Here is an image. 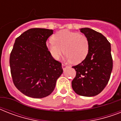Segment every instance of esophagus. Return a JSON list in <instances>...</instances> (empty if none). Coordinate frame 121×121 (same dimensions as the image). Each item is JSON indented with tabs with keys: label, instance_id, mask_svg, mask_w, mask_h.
I'll return each instance as SVG.
<instances>
[{
	"label": "esophagus",
	"instance_id": "obj_1",
	"mask_svg": "<svg viewBox=\"0 0 121 121\" xmlns=\"http://www.w3.org/2000/svg\"><path fill=\"white\" fill-rule=\"evenodd\" d=\"M61 66H62V68H63V70H65V69H66V68H67V66H66V65L62 64V65H61Z\"/></svg>",
	"mask_w": 121,
	"mask_h": 121
}]
</instances>
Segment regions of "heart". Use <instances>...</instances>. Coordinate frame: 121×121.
I'll return each mask as SVG.
<instances>
[{"label":"heart","mask_w":121,"mask_h":121,"mask_svg":"<svg viewBox=\"0 0 121 121\" xmlns=\"http://www.w3.org/2000/svg\"><path fill=\"white\" fill-rule=\"evenodd\" d=\"M53 39V41L46 42V46L55 60H59L65 52L68 61L79 63L88 55L90 45L85 35L78 32L63 30L56 33Z\"/></svg>","instance_id":"1"}]
</instances>
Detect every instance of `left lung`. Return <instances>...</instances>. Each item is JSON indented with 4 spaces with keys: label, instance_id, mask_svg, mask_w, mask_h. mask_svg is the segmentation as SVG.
Instances as JSON below:
<instances>
[{
    "label": "left lung",
    "instance_id": "8db88e82",
    "mask_svg": "<svg viewBox=\"0 0 121 121\" xmlns=\"http://www.w3.org/2000/svg\"><path fill=\"white\" fill-rule=\"evenodd\" d=\"M89 41V52L80 64L73 66L76 76L72 82L78 95L92 97L100 94L108 83L112 70L111 44L101 33L85 27L80 29Z\"/></svg>",
    "mask_w": 121,
    "mask_h": 121
}]
</instances>
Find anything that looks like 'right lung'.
<instances>
[{
  "mask_svg": "<svg viewBox=\"0 0 121 121\" xmlns=\"http://www.w3.org/2000/svg\"><path fill=\"white\" fill-rule=\"evenodd\" d=\"M52 29L32 28L17 38L10 55V68L14 85L33 98L45 97L53 92L63 73L61 63L48 50L46 42Z\"/></svg>",
  "mask_w": 121,
  "mask_h": 121,
  "instance_id": "obj_1",
  "label": "right lung"
}]
</instances>
